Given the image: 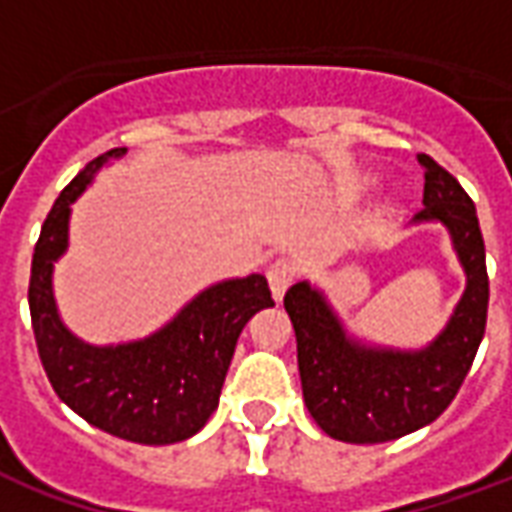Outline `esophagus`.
I'll return each mask as SVG.
<instances>
[{"label": "esophagus", "instance_id": "1", "mask_svg": "<svg viewBox=\"0 0 512 512\" xmlns=\"http://www.w3.org/2000/svg\"><path fill=\"white\" fill-rule=\"evenodd\" d=\"M293 277H296V268L290 266L288 260H277L274 266L268 268V288H271V296L282 301L285 290L293 285Z\"/></svg>", "mask_w": 512, "mask_h": 512}]
</instances>
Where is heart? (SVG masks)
<instances>
[{
	"mask_svg": "<svg viewBox=\"0 0 512 512\" xmlns=\"http://www.w3.org/2000/svg\"><path fill=\"white\" fill-rule=\"evenodd\" d=\"M367 189H373V178H370V175H362V178H356L354 183H351V191H354V194H365Z\"/></svg>",
	"mask_w": 512,
	"mask_h": 512,
	"instance_id": "heart-1",
	"label": "heart"
}]
</instances>
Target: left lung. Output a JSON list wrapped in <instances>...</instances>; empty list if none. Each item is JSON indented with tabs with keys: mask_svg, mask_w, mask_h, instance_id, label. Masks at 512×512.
Here are the masks:
<instances>
[{
	"mask_svg": "<svg viewBox=\"0 0 512 512\" xmlns=\"http://www.w3.org/2000/svg\"><path fill=\"white\" fill-rule=\"evenodd\" d=\"M417 158L425 191L411 224L439 222L466 274L447 326L422 348L365 343L307 279L285 293L307 411L326 436L348 444H381L430 425L458 395L485 334L488 271L474 202L433 158Z\"/></svg>",
	"mask_w": 512,
	"mask_h": 512,
	"instance_id": "left-lung-1",
	"label": "left lung"
}]
</instances>
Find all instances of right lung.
Listing matches in <instances>:
<instances>
[{"label": "right lung", "instance_id": "right-lung-1", "mask_svg": "<svg viewBox=\"0 0 512 512\" xmlns=\"http://www.w3.org/2000/svg\"><path fill=\"white\" fill-rule=\"evenodd\" d=\"M120 156L126 147L93 158L46 216L29 277L32 329L43 370L65 406L117 439L175 444L191 439L211 419L238 334L255 312L274 307V299L260 274L222 279L142 340L93 345L76 337L57 310L54 263L68 252L71 205L101 167Z\"/></svg>", "mask_w": 512, "mask_h": 512}]
</instances>
